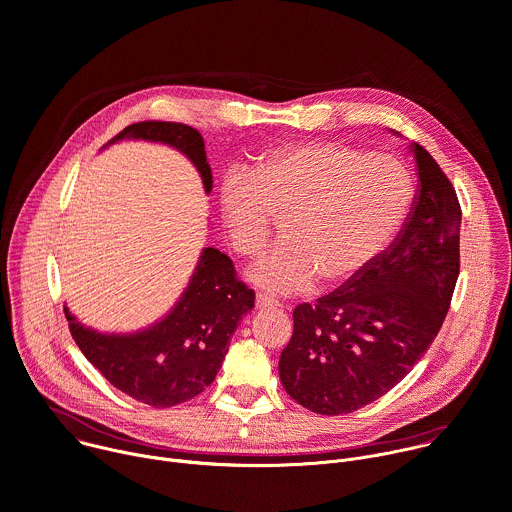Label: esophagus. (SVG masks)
Wrapping results in <instances>:
<instances>
[{
  "label": "esophagus",
  "mask_w": 512,
  "mask_h": 512,
  "mask_svg": "<svg viewBox=\"0 0 512 512\" xmlns=\"http://www.w3.org/2000/svg\"><path fill=\"white\" fill-rule=\"evenodd\" d=\"M255 305H257V309H271V307H279L281 303L277 301V299H273V297H269V295H265V293H257V297H255Z\"/></svg>",
  "instance_id": "34e87169"
}]
</instances>
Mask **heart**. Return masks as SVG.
Returning a JSON list of instances; mask_svg holds the SVG:
<instances>
[{"mask_svg": "<svg viewBox=\"0 0 512 512\" xmlns=\"http://www.w3.org/2000/svg\"><path fill=\"white\" fill-rule=\"evenodd\" d=\"M412 195L398 158L309 140L271 150L251 175H229L219 207L233 249L245 257L265 249L283 217V241L251 279L273 293H297L315 277L323 287L356 279L400 231Z\"/></svg>", "mask_w": 512, "mask_h": 512, "instance_id": "b5f03b06", "label": "heart"}]
</instances>
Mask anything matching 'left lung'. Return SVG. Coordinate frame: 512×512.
<instances>
[{
	"label": "left lung",
	"mask_w": 512,
	"mask_h": 512,
	"mask_svg": "<svg viewBox=\"0 0 512 512\" xmlns=\"http://www.w3.org/2000/svg\"><path fill=\"white\" fill-rule=\"evenodd\" d=\"M418 191L394 239L356 279L293 309L279 378L303 408L350 414L388 394L424 356L460 271L462 211L432 154L410 144Z\"/></svg>",
	"instance_id": "left-lung-1"
}]
</instances>
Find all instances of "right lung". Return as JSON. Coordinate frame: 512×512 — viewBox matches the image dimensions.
Here are the masks:
<instances>
[{
    "label": "right lung",
    "instance_id": "right-lung-1",
    "mask_svg": "<svg viewBox=\"0 0 512 512\" xmlns=\"http://www.w3.org/2000/svg\"><path fill=\"white\" fill-rule=\"evenodd\" d=\"M144 138L185 152L211 191L213 177L201 132L183 122L144 120L114 140ZM255 305V293L219 249L207 247L191 285L160 323L134 335H102L64 309L74 342L86 360L120 392L152 408H170L199 396L221 370L231 335Z\"/></svg>",
    "mask_w": 512,
    "mask_h": 512
}]
</instances>
